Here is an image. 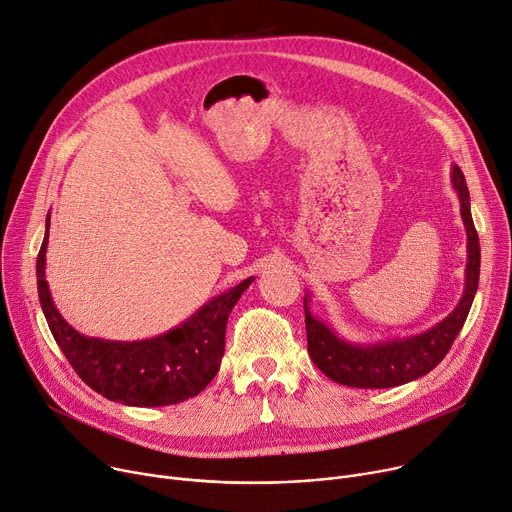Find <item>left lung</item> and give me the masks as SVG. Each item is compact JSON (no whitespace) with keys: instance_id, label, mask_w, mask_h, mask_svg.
<instances>
[{"instance_id":"left-lung-1","label":"left lung","mask_w":512,"mask_h":512,"mask_svg":"<svg viewBox=\"0 0 512 512\" xmlns=\"http://www.w3.org/2000/svg\"><path fill=\"white\" fill-rule=\"evenodd\" d=\"M453 188L461 203V219L467 231V268L465 289L457 307L449 316L430 330L396 340H381L373 344H357L338 338L309 311V295L303 297L307 350L316 367L336 383L361 389L398 387L414 381L435 369L449 352L461 332L467 313L474 303L480 281V240L469 211V190L463 172L453 166Z\"/></svg>"}]
</instances>
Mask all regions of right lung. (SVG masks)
I'll return each mask as SVG.
<instances>
[{"instance_id": "1", "label": "right lung", "mask_w": 512, "mask_h": 512, "mask_svg": "<svg viewBox=\"0 0 512 512\" xmlns=\"http://www.w3.org/2000/svg\"><path fill=\"white\" fill-rule=\"evenodd\" d=\"M49 225L47 217V233L36 258L38 299L51 334L73 371L104 398L125 406H170L199 396L219 371L229 313L254 279L213 297L194 316L162 336L137 342L88 338L73 330L53 303L45 279Z\"/></svg>"}]
</instances>
